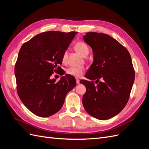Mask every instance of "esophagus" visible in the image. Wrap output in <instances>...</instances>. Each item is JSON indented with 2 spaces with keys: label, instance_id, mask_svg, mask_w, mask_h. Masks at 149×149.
Returning <instances> with one entry per match:
<instances>
[{
  "label": "esophagus",
  "instance_id": "obj_1",
  "mask_svg": "<svg viewBox=\"0 0 149 149\" xmlns=\"http://www.w3.org/2000/svg\"><path fill=\"white\" fill-rule=\"evenodd\" d=\"M76 84H79V79H76Z\"/></svg>",
  "mask_w": 149,
  "mask_h": 149
}]
</instances>
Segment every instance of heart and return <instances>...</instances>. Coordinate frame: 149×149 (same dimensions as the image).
I'll list each match as a JSON object with an SVG mask.
<instances>
[{
  "label": "heart",
  "mask_w": 149,
  "mask_h": 149,
  "mask_svg": "<svg viewBox=\"0 0 149 149\" xmlns=\"http://www.w3.org/2000/svg\"><path fill=\"white\" fill-rule=\"evenodd\" d=\"M74 48L76 50L78 53H79L81 55L83 56H86L89 52V49L88 45L86 43L79 42L76 43ZM67 59V52H65L63 54L62 56V60L63 61H66ZM84 71V68L83 67H74L71 66L68 69H67L66 73L71 76H74L76 78H79L81 76Z\"/></svg>",
  "instance_id": "b5f03b06"
}]
</instances>
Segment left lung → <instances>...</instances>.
Masks as SVG:
<instances>
[{
  "instance_id": "8db88e82",
  "label": "left lung",
  "mask_w": 149,
  "mask_h": 149,
  "mask_svg": "<svg viewBox=\"0 0 149 149\" xmlns=\"http://www.w3.org/2000/svg\"><path fill=\"white\" fill-rule=\"evenodd\" d=\"M83 40L92 48L93 63L85 74L92 81H80L86 88L83 104L93 118L109 119L128 102L135 79L131 57L127 49L107 34L88 32Z\"/></svg>"
}]
</instances>
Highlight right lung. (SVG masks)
<instances>
[{"instance_id":"obj_1","label":"right lung","mask_w":149,"mask_h":149,"mask_svg":"<svg viewBox=\"0 0 149 149\" xmlns=\"http://www.w3.org/2000/svg\"><path fill=\"white\" fill-rule=\"evenodd\" d=\"M76 31H49L38 34L22 46L15 67L17 93L28 109L42 118L51 116L63 105L66 94L76 84L73 76L65 74L59 81L50 76Z\"/></svg>"}]
</instances>
